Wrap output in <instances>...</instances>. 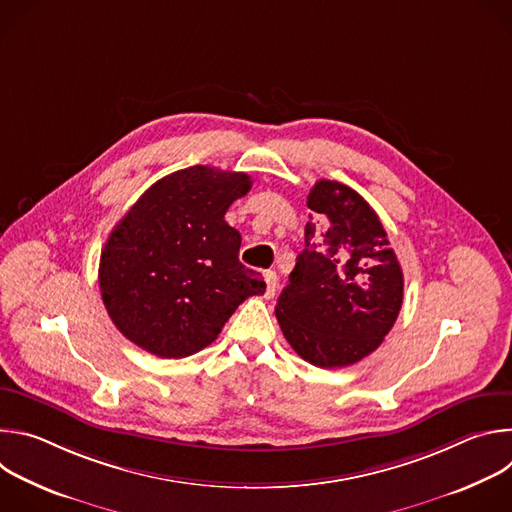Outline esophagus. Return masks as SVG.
Here are the masks:
<instances>
[{
  "label": "esophagus",
  "mask_w": 512,
  "mask_h": 512,
  "mask_svg": "<svg viewBox=\"0 0 512 512\" xmlns=\"http://www.w3.org/2000/svg\"><path fill=\"white\" fill-rule=\"evenodd\" d=\"M263 277H265V283H267L265 298H273L275 287H277V273L273 269H267V271H263Z\"/></svg>",
  "instance_id": "1"
}]
</instances>
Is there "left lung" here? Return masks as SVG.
Returning a JSON list of instances; mask_svg holds the SVG:
<instances>
[{
	"instance_id": "left-lung-1",
	"label": "left lung",
	"mask_w": 512,
	"mask_h": 512,
	"mask_svg": "<svg viewBox=\"0 0 512 512\" xmlns=\"http://www.w3.org/2000/svg\"><path fill=\"white\" fill-rule=\"evenodd\" d=\"M306 249L275 316L285 340L320 369L348 367L377 350L403 304V271L377 212L352 188L320 180Z\"/></svg>"
}]
</instances>
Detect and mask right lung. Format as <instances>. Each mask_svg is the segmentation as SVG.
Returning a JSON list of instances; mask_svg holds the SVG:
<instances>
[{"mask_svg":"<svg viewBox=\"0 0 512 512\" xmlns=\"http://www.w3.org/2000/svg\"><path fill=\"white\" fill-rule=\"evenodd\" d=\"M253 180L210 166L178 170L141 194L111 231L99 263L101 298L117 330L162 358L190 356L265 281L239 261L225 214Z\"/></svg>","mask_w":512,"mask_h":512,"instance_id":"obj_1","label":"right lung"}]
</instances>
